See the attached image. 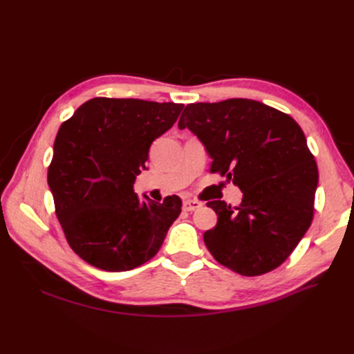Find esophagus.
I'll use <instances>...</instances> for the list:
<instances>
[{
	"label": "esophagus",
	"mask_w": 354,
	"mask_h": 354,
	"mask_svg": "<svg viewBox=\"0 0 354 354\" xmlns=\"http://www.w3.org/2000/svg\"><path fill=\"white\" fill-rule=\"evenodd\" d=\"M199 208H202V202H199V201H185L183 202V209L185 211L192 212V211H196Z\"/></svg>",
	"instance_id": "obj_1"
}]
</instances>
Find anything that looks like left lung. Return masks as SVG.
<instances>
[{"instance_id": "obj_1", "label": "left lung", "mask_w": 354, "mask_h": 354, "mask_svg": "<svg viewBox=\"0 0 354 354\" xmlns=\"http://www.w3.org/2000/svg\"><path fill=\"white\" fill-rule=\"evenodd\" d=\"M178 127L205 146L209 173L233 180L243 194L239 207L207 203L218 217L203 233L211 255L242 276L274 270L297 248L315 214L319 174L301 127L250 99L187 104Z\"/></svg>"}]
</instances>
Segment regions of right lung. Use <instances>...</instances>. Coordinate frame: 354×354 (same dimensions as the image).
I'll list each match as a JSON object with an SVG mask.
<instances>
[{
    "mask_svg": "<svg viewBox=\"0 0 354 354\" xmlns=\"http://www.w3.org/2000/svg\"><path fill=\"white\" fill-rule=\"evenodd\" d=\"M181 109L171 102L94 97L60 125L47 180L65 238L84 261L125 272L162 246L181 199L140 202L133 185L152 142L174 125Z\"/></svg>",
    "mask_w": 354,
    "mask_h": 354,
    "instance_id": "1",
    "label": "right lung"
}]
</instances>
